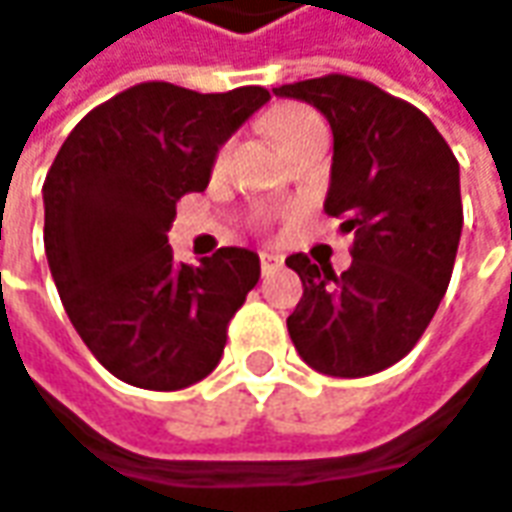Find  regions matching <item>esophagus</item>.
<instances>
[{"mask_svg":"<svg viewBox=\"0 0 512 512\" xmlns=\"http://www.w3.org/2000/svg\"><path fill=\"white\" fill-rule=\"evenodd\" d=\"M284 266V260L278 255H260V272L263 275H272L275 269H281Z\"/></svg>","mask_w":512,"mask_h":512,"instance_id":"1","label":"esophagus"}]
</instances>
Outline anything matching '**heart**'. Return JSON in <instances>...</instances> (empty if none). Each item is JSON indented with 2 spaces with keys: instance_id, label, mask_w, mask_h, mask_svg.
<instances>
[{
  "instance_id": "obj_1",
  "label": "heart",
  "mask_w": 512,
  "mask_h": 512,
  "mask_svg": "<svg viewBox=\"0 0 512 512\" xmlns=\"http://www.w3.org/2000/svg\"><path fill=\"white\" fill-rule=\"evenodd\" d=\"M316 127H321L318 112L304 104H278L272 106L269 115H266V130H269V136L275 138L284 150L292 141H298L304 133H310V130H316Z\"/></svg>"
}]
</instances>
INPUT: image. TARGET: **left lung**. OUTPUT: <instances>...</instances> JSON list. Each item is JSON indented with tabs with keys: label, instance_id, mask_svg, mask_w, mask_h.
<instances>
[{
	"label": "left lung",
	"instance_id": "8db88e82",
	"mask_svg": "<svg viewBox=\"0 0 512 512\" xmlns=\"http://www.w3.org/2000/svg\"><path fill=\"white\" fill-rule=\"evenodd\" d=\"M324 112L333 173L324 214L353 231L350 269L286 257L304 295L286 330L327 376H368L420 342L449 286L464 226L458 159L437 127L371 80L324 75L272 89Z\"/></svg>",
	"mask_w": 512,
	"mask_h": 512
}]
</instances>
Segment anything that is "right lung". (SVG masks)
Here are the masks:
<instances>
[{
  "mask_svg": "<svg viewBox=\"0 0 512 512\" xmlns=\"http://www.w3.org/2000/svg\"><path fill=\"white\" fill-rule=\"evenodd\" d=\"M266 101L263 86L202 95L136 83L83 115L48 170L51 278L83 345L121 382L179 391L217 368L260 260L226 246L173 266L167 228L182 196L208 188L223 141Z\"/></svg>",
  "mask_w": 512,
  "mask_h": 512,
  "instance_id": "obj_1",
  "label": "right lung"
}]
</instances>
